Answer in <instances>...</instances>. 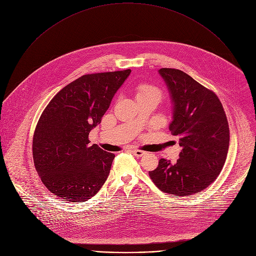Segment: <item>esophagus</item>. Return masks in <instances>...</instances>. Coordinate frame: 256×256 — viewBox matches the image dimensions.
<instances>
[{"label": "esophagus", "instance_id": "esophagus-1", "mask_svg": "<svg viewBox=\"0 0 256 256\" xmlns=\"http://www.w3.org/2000/svg\"><path fill=\"white\" fill-rule=\"evenodd\" d=\"M132 153L136 156V157H142L146 155V152L144 151H142V150H132Z\"/></svg>", "mask_w": 256, "mask_h": 256}]
</instances>
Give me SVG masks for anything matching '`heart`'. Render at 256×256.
I'll return each mask as SVG.
<instances>
[{
    "label": "heart",
    "mask_w": 256,
    "mask_h": 256,
    "mask_svg": "<svg viewBox=\"0 0 256 256\" xmlns=\"http://www.w3.org/2000/svg\"><path fill=\"white\" fill-rule=\"evenodd\" d=\"M136 98L153 96V97H157L158 99H161L162 97V93L159 88L147 83H140L138 85H136Z\"/></svg>",
    "instance_id": "b5f03b06"
}]
</instances>
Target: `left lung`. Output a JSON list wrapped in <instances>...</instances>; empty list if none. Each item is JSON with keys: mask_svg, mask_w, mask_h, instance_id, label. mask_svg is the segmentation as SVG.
<instances>
[{"mask_svg": "<svg viewBox=\"0 0 256 256\" xmlns=\"http://www.w3.org/2000/svg\"><path fill=\"white\" fill-rule=\"evenodd\" d=\"M173 101V122L169 130L182 148L175 164L160 159L149 171L163 192L188 196L206 190L225 164L230 130L223 105L216 94L177 68H162Z\"/></svg>", "mask_w": 256, "mask_h": 256, "instance_id": "obj_1", "label": "left lung"}]
</instances>
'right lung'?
<instances>
[{
    "instance_id": "obj_1",
    "label": "right lung",
    "mask_w": 256,
    "mask_h": 256,
    "mask_svg": "<svg viewBox=\"0 0 256 256\" xmlns=\"http://www.w3.org/2000/svg\"><path fill=\"white\" fill-rule=\"evenodd\" d=\"M130 72L83 75L44 108L34 130L32 155L42 184L58 198L82 202L104 184L116 156L90 144L89 132L101 122Z\"/></svg>"
}]
</instances>
